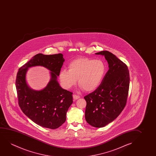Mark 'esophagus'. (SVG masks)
Segmentation results:
<instances>
[{"mask_svg":"<svg viewBox=\"0 0 156 156\" xmlns=\"http://www.w3.org/2000/svg\"><path fill=\"white\" fill-rule=\"evenodd\" d=\"M73 98L75 100H77V99L80 98V96L79 95H77L76 94H73Z\"/></svg>","mask_w":156,"mask_h":156,"instance_id":"esophagus-1","label":"esophagus"}]
</instances>
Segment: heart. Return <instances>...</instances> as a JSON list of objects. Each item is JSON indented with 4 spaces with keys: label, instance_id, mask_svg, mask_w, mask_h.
<instances>
[{
    "label": "heart",
    "instance_id": "1",
    "mask_svg": "<svg viewBox=\"0 0 156 156\" xmlns=\"http://www.w3.org/2000/svg\"><path fill=\"white\" fill-rule=\"evenodd\" d=\"M107 70L105 62L100 59L77 58L68 64V70L62 69L59 78L66 89H70L78 83L86 92H92L100 86Z\"/></svg>",
    "mask_w": 156,
    "mask_h": 156
}]
</instances>
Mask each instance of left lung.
<instances>
[{"instance_id":"left-lung-1","label":"left lung","mask_w":156,"mask_h":156,"mask_svg":"<svg viewBox=\"0 0 156 156\" xmlns=\"http://www.w3.org/2000/svg\"><path fill=\"white\" fill-rule=\"evenodd\" d=\"M95 54L105 56L109 70L100 86L84 97L87 103L85 119L91 126L101 128L113 121L124 109L130 78L127 66L111 52Z\"/></svg>"}]
</instances>
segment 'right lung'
<instances>
[{"instance_id":"obj_1","label":"right lung","mask_w":156,"mask_h":156,"mask_svg":"<svg viewBox=\"0 0 156 156\" xmlns=\"http://www.w3.org/2000/svg\"><path fill=\"white\" fill-rule=\"evenodd\" d=\"M62 54L34 55L18 71L15 81L20 108L30 119L39 126L56 129L66 120V114L73 103V93L63 89L58 76L64 61ZM44 66L50 71L51 79L43 90H33L26 81L28 69Z\"/></svg>"}]
</instances>
